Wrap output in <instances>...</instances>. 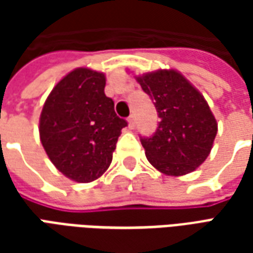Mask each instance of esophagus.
<instances>
[{"label": "esophagus", "mask_w": 253, "mask_h": 253, "mask_svg": "<svg viewBox=\"0 0 253 253\" xmlns=\"http://www.w3.org/2000/svg\"><path fill=\"white\" fill-rule=\"evenodd\" d=\"M127 121H128V127H130V128H134V127H135V115H130Z\"/></svg>", "instance_id": "esophagus-1"}]
</instances>
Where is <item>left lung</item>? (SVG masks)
<instances>
[{"mask_svg": "<svg viewBox=\"0 0 253 253\" xmlns=\"http://www.w3.org/2000/svg\"><path fill=\"white\" fill-rule=\"evenodd\" d=\"M137 81L160 118L150 137H139L149 163L168 176L195 170L217 135V121L205 97L176 70L148 73Z\"/></svg>", "mask_w": 253, "mask_h": 253, "instance_id": "left-lung-1", "label": "left lung"}]
</instances>
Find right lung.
<instances>
[{"instance_id":"1","label":"right lung","mask_w":253,"mask_h":253,"mask_svg":"<svg viewBox=\"0 0 253 253\" xmlns=\"http://www.w3.org/2000/svg\"><path fill=\"white\" fill-rule=\"evenodd\" d=\"M104 86L103 73L76 69L54 86L42 111L39 132L48 159L78 183L104 173L122 128L127 126L116 115Z\"/></svg>"}]
</instances>
